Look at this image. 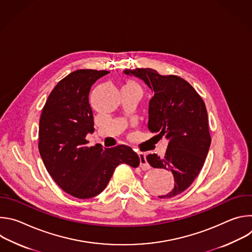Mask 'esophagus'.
<instances>
[{
    "label": "esophagus",
    "instance_id": "obj_1",
    "mask_svg": "<svg viewBox=\"0 0 252 252\" xmlns=\"http://www.w3.org/2000/svg\"><path fill=\"white\" fill-rule=\"evenodd\" d=\"M139 157V160H140V167L142 170H148L151 168V165L149 164V162L147 161V155L145 153H139L138 154Z\"/></svg>",
    "mask_w": 252,
    "mask_h": 252
}]
</instances>
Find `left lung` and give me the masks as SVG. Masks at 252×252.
Returning <instances> with one entry per match:
<instances>
[{
    "mask_svg": "<svg viewBox=\"0 0 252 252\" xmlns=\"http://www.w3.org/2000/svg\"><path fill=\"white\" fill-rule=\"evenodd\" d=\"M125 74L143 80L154 91L149 106V129L168 139L165 156L149 155L155 168L170 170L174 188L160 198H170L188 189L199 174L211 142L203 99L186 80L161 76L153 68L126 69Z\"/></svg>",
    "mask_w": 252,
    "mask_h": 252,
    "instance_id": "obj_1",
    "label": "left lung"
}]
</instances>
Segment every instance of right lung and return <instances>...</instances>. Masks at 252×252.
I'll return each mask as SVG.
<instances>
[{
  "mask_svg": "<svg viewBox=\"0 0 252 252\" xmlns=\"http://www.w3.org/2000/svg\"><path fill=\"white\" fill-rule=\"evenodd\" d=\"M109 70L78 69L61 80L42 111L39 151L55 183L71 196L87 199L99 194L121 163L139 165L138 156L122 145L89 147L94 116L89 102L92 86Z\"/></svg>",
  "mask_w": 252,
  "mask_h": 252,
  "instance_id": "1",
  "label": "right lung"
}]
</instances>
